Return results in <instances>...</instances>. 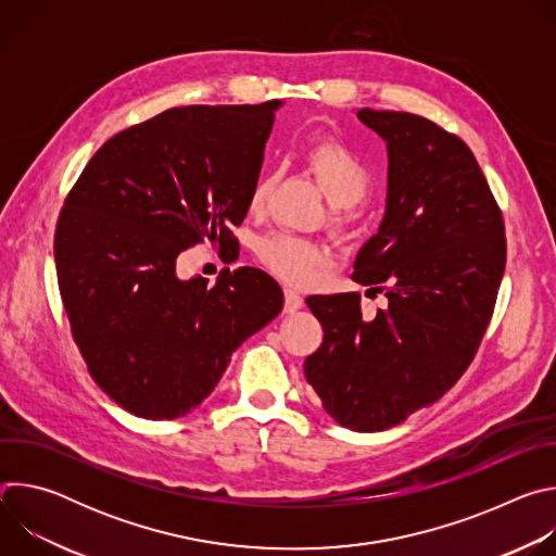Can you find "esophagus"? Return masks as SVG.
<instances>
[{"instance_id": "esophagus-1", "label": "esophagus", "mask_w": 556, "mask_h": 556, "mask_svg": "<svg viewBox=\"0 0 556 556\" xmlns=\"http://www.w3.org/2000/svg\"><path fill=\"white\" fill-rule=\"evenodd\" d=\"M303 305V296L299 294V292H294V290H283V312H288V314H292V312H296L299 307Z\"/></svg>"}]
</instances>
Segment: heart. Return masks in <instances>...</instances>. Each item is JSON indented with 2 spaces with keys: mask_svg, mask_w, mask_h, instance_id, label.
<instances>
[{
  "mask_svg": "<svg viewBox=\"0 0 556 556\" xmlns=\"http://www.w3.org/2000/svg\"><path fill=\"white\" fill-rule=\"evenodd\" d=\"M305 163L328 200L337 206L356 204L369 189L371 172L365 157L352 144L339 138L314 142L305 151ZM273 182L275 178L268 176L253 187L249 200L253 211L264 206ZM337 224L343 226L341 219H337ZM255 253L270 273L294 286L312 281L316 270L326 264L328 257L319 244L288 232H273L262 237L255 247Z\"/></svg>",
  "mask_w": 556,
  "mask_h": 556,
  "instance_id": "1",
  "label": "heart"
}]
</instances>
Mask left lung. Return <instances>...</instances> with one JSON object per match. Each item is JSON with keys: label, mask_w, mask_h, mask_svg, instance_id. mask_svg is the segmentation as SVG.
<instances>
[{"label": "left lung", "mask_w": 556, "mask_h": 556, "mask_svg": "<svg viewBox=\"0 0 556 556\" xmlns=\"http://www.w3.org/2000/svg\"><path fill=\"white\" fill-rule=\"evenodd\" d=\"M387 140L389 185L380 230L352 279L384 292L361 312L358 292L305 299L324 343L307 382L345 429L382 431L433 405L478 354L506 268L502 208L468 144L409 112L361 110Z\"/></svg>", "instance_id": "1"}]
</instances>
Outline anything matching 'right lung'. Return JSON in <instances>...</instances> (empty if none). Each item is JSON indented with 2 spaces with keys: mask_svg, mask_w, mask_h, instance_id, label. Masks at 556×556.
Instances as JSON below:
<instances>
[{
  "mask_svg": "<svg viewBox=\"0 0 556 556\" xmlns=\"http://www.w3.org/2000/svg\"><path fill=\"white\" fill-rule=\"evenodd\" d=\"M279 105H187L131 125L63 202L54 262L72 339L94 382L138 418L195 409L232 352L281 312L264 270H226L215 286L176 275L182 251L235 240Z\"/></svg>",
  "mask_w": 556,
  "mask_h": 556,
  "instance_id": "right-lung-1",
  "label": "right lung"
}]
</instances>
